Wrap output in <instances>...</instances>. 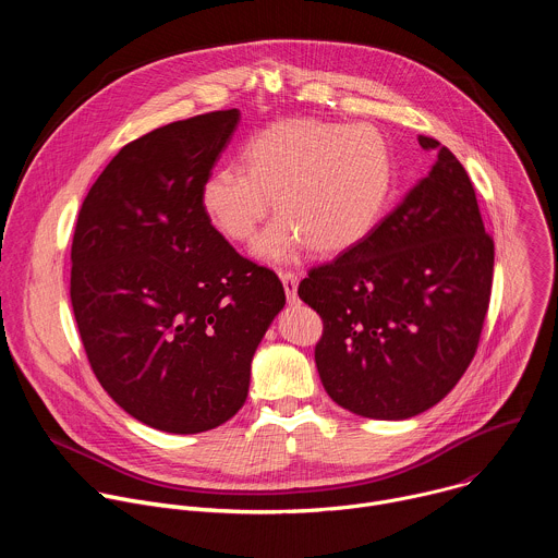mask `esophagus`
<instances>
[{
    "label": "esophagus",
    "mask_w": 558,
    "mask_h": 558,
    "mask_svg": "<svg viewBox=\"0 0 558 558\" xmlns=\"http://www.w3.org/2000/svg\"><path fill=\"white\" fill-rule=\"evenodd\" d=\"M280 280H282V287H284L287 300H289V302H295V298H298V282H300V278H298L293 271H280Z\"/></svg>",
    "instance_id": "esophagus-1"
}]
</instances>
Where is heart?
Masks as SVG:
<instances>
[{
    "instance_id": "heart-1",
    "label": "heart",
    "mask_w": 558,
    "mask_h": 558,
    "mask_svg": "<svg viewBox=\"0 0 558 558\" xmlns=\"http://www.w3.org/2000/svg\"><path fill=\"white\" fill-rule=\"evenodd\" d=\"M241 161L243 170H211L198 203L218 235L245 245L271 198L278 216L254 245L267 263H289L304 247L320 256L353 247L377 222L392 185L390 149L371 125L276 121L247 138Z\"/></svg>"
}]
</instances>
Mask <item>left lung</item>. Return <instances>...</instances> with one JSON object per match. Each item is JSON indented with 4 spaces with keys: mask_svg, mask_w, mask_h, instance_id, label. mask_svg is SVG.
Segmentation results:
<instances>
[{
    "mask_svg": "<svg viewBox=\"0 0 558 558\" xmlns=\"http://www.w3.org/2000/svg\"><path fill=\"white\" fill-rule=\"evenodd\" d=\"M437 161L407 198L298 295L320 313L315 366L331 400L371 420L415 417L454 388L480 344L495 243L457 156Z\"/></svg>",
    "mask_w": 558,
    "mask_h": 558,
    "instance_id": "1",
    "label": "left lung"
}]
</instances>
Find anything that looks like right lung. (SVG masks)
I'll use <instances>...</instances> for the list:
<instances>
[{
  "label": "right lung",
  "mask_w": 558,
  "mask_h": 558,
  "mask_svg": "<svg viewBox=\"0 0 558 558\" xmlns=\"http://www.w3.org/2000/svg\"><path fill=\"white\" fill-rule=\"evenodd\" d=\"M238 121L218 110L128 143L74 227L70 300L88 362L128 415L174 435L241 411L284 306L278 276L238 254L198 203Z\"/></svg>",
  "instance_id": "obj_1"
}]
</instances>
